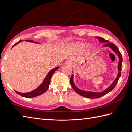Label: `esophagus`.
<instances>
[{
	"label": "esophagus",
	"mask_w": 132,
	"mask_h": 132,
	"mask_svg": "<svg viewBox=\"0 0 132 132\" xmlns=\"http://www.w3.org/2000/svg\"><path fill=\"white\" fill-rule=\"evenodd\" d=\"M66 65H69V66H72L73 65V62H72L71 61H67L65 63Z\"/></svg>",
	"instance_id": "esophagus-1"
}]
</instances>
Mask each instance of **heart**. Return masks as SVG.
<instances>
[{
	"label": "heart",
	"mask_w": 132,
	"mask_h": 132,
	"mask_svg": "<svg viewBox=\"0 0 132 132\" xmlns=\"http://www.w3.org/2000/svg\"><path fill=\"white\" fill-rule=\"evenodd\" d=\"M72 47H74V48L77 49V50L80 51H83L84 50V48H85L86 47V44L85 43H82V42H75V43H73L71 45ZM86 52L87 53H92L94 51V47L92 46H89L86 47Z\"/></svg>",
	"instance_id": "heart-1"
}]
</instances>
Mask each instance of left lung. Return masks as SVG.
<instances>
[{"label": "left lung", "mask_w": 132, "mask_h": 132, "mask_svg": "<svg viewBox=\"0 0 132 132\" xmlns=\"http://www.w3.org/2000/svg\"><path fill=\"white\" fill-rule=\"evenodd\" d=\"M96 38L99 39V41L100 42L102 43H105L104 44V45L103 46V47H109V48L112 50L114 52L116 53L119 59V61H118V74L116 77V79L114 80V81L111 84V85L108 86L107 88L104 90L102 92H90V91H85L79 89L78 87H77L75 85V83L73 82V74H72L71 77L70 79V84L71 85V86L73 88V89L75 90V92H76L77 94H79V95H81L84 97H87V98H90V99H97L105 95L107 93H109L111 91H112L115 86H116L117 83L118 82V80H119L120 77L121 76V65H122L123 62V58L122 55H121V53L120 52L119 50L117 47V46L114 45V43L109 42L108 40L105 39L104 38H102L101 37H96Z\"/></svg>", "instance_id": "8db88e82"}]
</instances>
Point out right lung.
I'll list each match as a JSON object with an SVG mask.
<instances>
[{
	"instance_id": "obj_1",
	"label": "right lung",
	"mask_w": 132,
	"mask_h": 132,
	"mask_svg": "<svg viewBox=\"0 0 132 132\" xmlns=\"http://www.w3.org/2000/svg\"><path fill=\"white\" fill-rule=\"evenodd\" d=\"M22 40H19V41H18V42H16L15 44H14V45L13 46L12 48L14 46H15L16 45H17L18 43L22 41ZM26 41L40 44L38 42H35L32 40H26ZM59 69V67H55V68H54L51 70L48 73H47V75L45 77V78L43 81L42 84H40V85L38 87H37V88H36L35 90L32 91V92H30L28 93H20V92H17V91H15V92H16V93H17L18 95H21L23 97H27V98H31V97H36V96L41 95V94H43L44 93H45L46 91L48 90L49 86H50V84L51 79L52 76L53 75V74L56 71H57Z\"/></svg>"
}]
</instances>
